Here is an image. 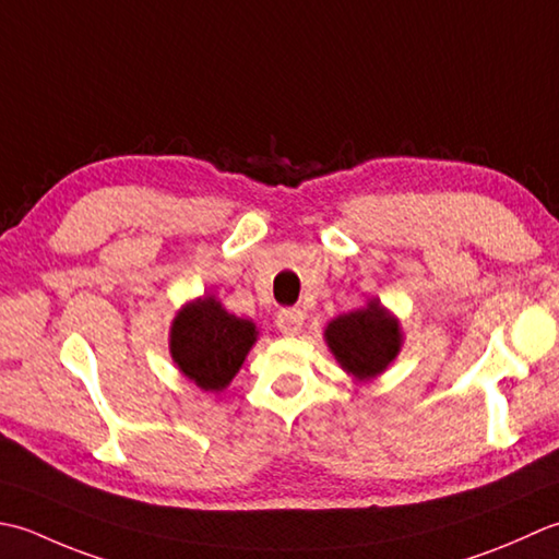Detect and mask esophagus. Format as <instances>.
<instances>
[{
  "instance_id": "1",
  "label": "esophagus",
  "mask_w": 559,
  "mask_h": 559,
  "mask_svg": "<svg viewBox=\"0 0 559 559\" xmlns=\"http://www.w3.org/2000/svg\"><path fill=\"white\" fill-rule=\"evenodd\" d=\"M304 325V311L301 309H282L277 313V328L284 335H296Z\"/></svg>"
}]
</instances>
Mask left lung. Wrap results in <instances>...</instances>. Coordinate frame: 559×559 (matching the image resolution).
Here are the masks:
<instances>
[{
    "label": "left lung",
    "instance_id": "left-lung-1",
    "mask_svg": "<svg viewBox=\"0 0 559 559\" xmlns=\"http://www.w3.org/2000/svg\"><path fill=\"white\" fill-rule=\"evenodd\" d=\"M328 347L343 369L359 381L381 373L401 349V328L379 301L335 318L325 330Z\"/></svg>",
    "mask_w": 559,
    "mask_h": 559
}]
</instances>
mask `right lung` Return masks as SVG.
Returning a JSON list of instances; mask_svg holds the SVG:
<instances>
[{
  "mask_svg": "<svg viewBox=\"0 0 559 559\" xmlns=\"http://www.w3.org/2000/svg\"><path fill=\"white\" fill-rule=\"evenodd\" d=\"M255 343V325L222 309L212 296L186 306L170 328V355L204 391H222Z\"/></svg>",
  "mask_w": 559,
  "mask_h": 559,
  "instance_id": "1",
  "label": "right lung"
}]
</instances>
